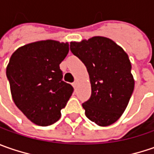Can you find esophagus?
Masks as SVG:
<instances>
[{
    "instance_id": "34e87169",
    "label": "esophagus",
    "mask_w": 154,
    "mask_h": 154,
    "mask_svg": "<svg viewBox=\"0 0 154 154\" xmlns=\"http://www.w3.org/2000/svg\"><path fill=\"white\" fill-rule=\"evenodd\" d=\"M72 86H74V88L76 87V86H77V81H74V83H72Z\"/></svg>"
}]
</instances>
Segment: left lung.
I'll return each mask as SVG.
<instances>
[{"label": "left lung", "mask_w": 154, "mask_h": 154, "mask_svg": "<svg viewBox=\"0 0 154 154\" xmlns=\"http://www.w3.org/2000/svg\"><path fill=\"white\" fill-rule=\"evenodd\" d=\"M70 51L89 74L92 95L82 103L86 117L98 126L114 123L124 112L134 87L127 53L111 39L98 36L71 42Z\"/></svg>", "instance_id": "1"}]
</instances>
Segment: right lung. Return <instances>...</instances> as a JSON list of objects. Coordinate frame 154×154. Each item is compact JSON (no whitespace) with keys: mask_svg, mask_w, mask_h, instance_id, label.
I'll use <instances>...</instances> for the list:
<instances>
[{"mask_svg":"<svg viewBox=\"0 0 154 154\" xmlns=\"http://www.w3.org/2000/svg\"><path fill=\"white\" fill-rule=\"evenodd\" d=\"M68 46L55 40L38 41L19 48L10 57L6 74L13 100L37 125L58 121L74 92L73 86L62 80L60 69Z\"/></svg>","mask_w":154,"mask_h":154,"instance_id":"1","label":"right lung"}]
</instances>
